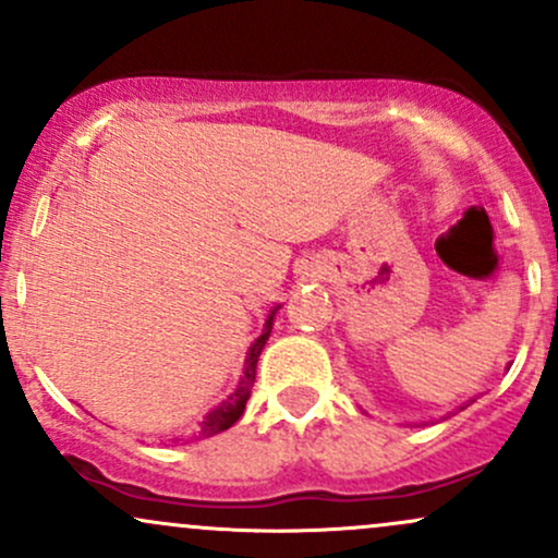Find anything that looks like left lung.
<instances>
[{
	"instance_id": "left-lung-1",
	"label": "left lung",
	"mask_w": 558,
	"mask_h": 558,
	"mask_svg": "<svg viewBox=\"0 0 558 558\" xmlns=\"http://www.w3.org/2000/svg\"><path fill=\"white\" fill-rule=\"evenodd\" d=\"M466 407H470V403H466Z\"/></svg>"
}]
</instances>
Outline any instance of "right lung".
<instances>
[{"label":"right lung","mask_w":558,"mask_h":558,"mask_svg":"<svg viewBox=\"0 0 558 558\" xmlns=\"http://www.w3.org/2000/svg\"><path fill=\"white\" fill-rule=\"evenodd\" d=\"M275 312H278V310L270 312V317H267V323H265V330H262V336L257 338V341L252 343V349H248L246 364H243V377H241V383H239V386H235L233 393H230L228 399L220 403V407H215L213 412L207 414V417L198 422L196 438H209V435H217V433L228 430L230 425H235V422H239V417L243 414V409H246L248 396H252L254 377H257L259 354H262V349H265L267 338H270V332H272Z\"/></svg>","instance_id":"add662e5"}]
</instances>
